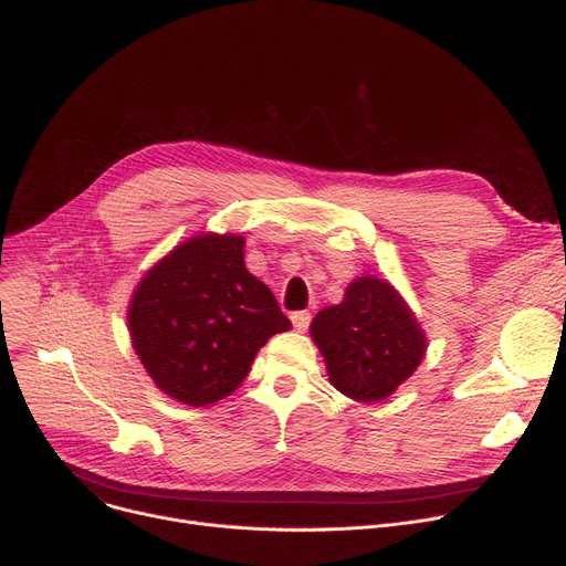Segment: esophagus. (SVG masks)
<instances>
[{"label": "esophagus", "instance_id": "34e87169", "mask_svg": "<svg viewBox=\"0 0 566 566\" xmlns=\"http://www.w3.org/2000/svg\"><path fill=\"white\" fill-rule=\"evenodd\" d=\"M291 323H293V328H295V331H298V333H305V331L310 328L312 316H310V312H293V314H291Z\"/></svg>", "mask_w": 566, "mask_h": 566}]
</instances>
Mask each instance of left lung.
I'll list each match as a JSON object with an SVG mask.
<instances>
[{"label":"left lung","instance_id":"8db88e82","mask_svg":"<svg viewBox=\"0 0 566 566\" xmlns=\"http://www.w3.org/2000/svg\"><path fill=\"white\" fill-rule=\"evenodd\" d=\"M312 337L335 388L355 401H380L420 367L427 342L399 293L382 280L350 282L339 305L321 310Z\"/></svg>","mask_w":566,"mask_h":566}]
</instances>
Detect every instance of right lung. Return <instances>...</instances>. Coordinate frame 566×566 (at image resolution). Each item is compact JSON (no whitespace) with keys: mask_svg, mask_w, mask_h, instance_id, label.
<instances>
[{"mask_svg":"<svg viewBox=\"0 0 566 566\" xmlns=\"http://www.w3.org/2000/svg\"><path fill=\"white\" fill-rule=\"evenodd\" d=\"M243 235H197L137 286L128 325L144 369L169 397L206 406L231 395L256 350L291 321L243 261Z\"/></svg>","mask_w":566,"mask_h":566,"instance_id":"1","label":"right lung"}]
</instances>
